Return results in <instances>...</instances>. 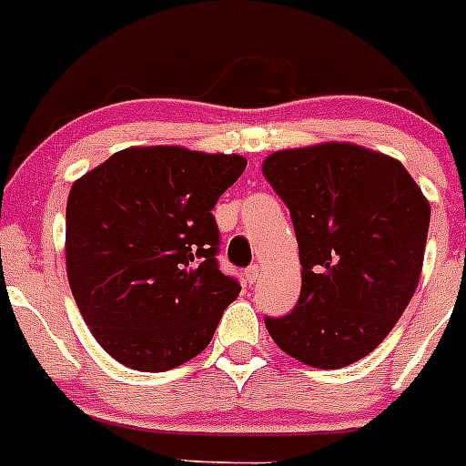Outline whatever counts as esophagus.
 Returning <instances> with one entry per match:
<instances>
[{"mask_svg": "<svg viewBox=\"0 0 466 466\" xmlns=\"http://www.w3.org/2000/svg\"><path fill=\"white\" fill-rule=\"evenodd\" d=\"M258 273H261V266H258V263H252V266H249V268L245 270L247 282H249V284L257 282V279H258Z\"/></svg>", "mask_w": 466, "mask_h": 466, "instance_id": "34e87169", "label": "esophagus"}]
</instances>
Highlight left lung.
I'll return each mask as SVG.
<instances>
[{
    "instance_id": "8db88e82",
    "label": "left lung",
    "mask_w": 466,
    "mask_h": 466,
    "mask_svg": "<svg viewBox=\"0 0 466 466\" xmlns=\"http://www.w3.org/2000/svg\"><path fill=\"white\" fill-rule=\"evenodd\" d=\"M299 240L300 296L266 317L279 350L315 369H343L378 348L422 273L430 203L399 160L327 142L263 160Z\"/></svg>"
}]
</instances>
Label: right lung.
Here are the masks:
<instances>
[{
    "mask_svg": "<svg viewBox=\"0 0 466 466\" xmlns=\"http://www.w3.org/2000/svg\"><path fill=\"white\" fill-rule=\"evenodd\" d=\"M242 156L133 147L67 198V279L95 340L123 366L160 373L200 355L240 294L219 270L214 205Z\"/></svg>",
    "mask_w": 466,
    "mask_h": 466,
    "instance_id": "right-lung-1",
    "label": "right lung"
}]
</instances>
